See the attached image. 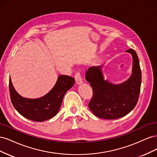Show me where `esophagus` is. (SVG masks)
Here are the masks:
<instances>
[{"instance_id":"34e87169","label":"esophagus","mask_w":157,"mask_h":157,"mask_svg":"<svg viewBox=\"0 0 157 157\" xmlns=\"http://www.w3.org/2000/svg\"><path fill=\"white\" fill-rule=\"evenodd\" d=\"M75 78L76 83H77V85L81 84L83 82L82 77H81V76H80V73H76V75L75 76Z\"/></svg>"}]
</instances>
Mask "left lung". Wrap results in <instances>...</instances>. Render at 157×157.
I'll use <instances>...</instances> for the list:
<instances>
[{
  "mask_svg": "<svg viewBox=\"0 0 157 157\" xmlns=\"http://www.w3.org/2000/svg\"><path fill=\"white\" fill-rule=\"evenodd\" d=\"M126 52L132 56V71L124 82L113 84L104 78L102 66L90 67L86 80L93 90L89 108L95 115L104 119H117L128 115L138 101L141 83V72L135 50Z\"/></svg>",
  "mask_w": 157,
  "mask_h": 157,
  "instance_id": "left-lung-1",
  "label": "left lung"
}]
</instances>
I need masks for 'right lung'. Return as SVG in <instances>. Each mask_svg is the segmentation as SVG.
I'll return each instance as SVG.
<instances>
[{"instance_id":"right-lung-1","label":"right lung","mask_w":157,"mask_h":157,"mask_svg":"<svg viewBox=\"0 0 157 157\" xmlns=\"http://www.w3.org/2000/svg\"><path fill=\"white\" fill-rule=\"evenodd\" d=\"M75 78L67 75H60L50 91L39 98H23L13 86L11 78L9 80L10 98L16 111L28 119L43 122L50 119L58 114L63 98L68 90L74 86Z\"/></svg>"}]
</instances>
